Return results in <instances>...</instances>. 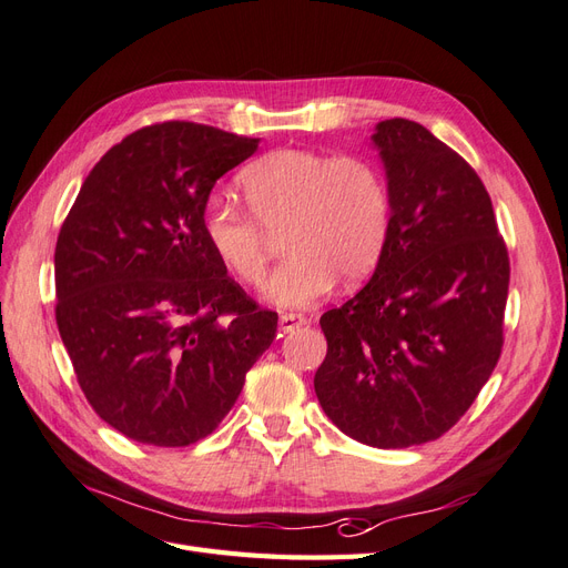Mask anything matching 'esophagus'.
I'll return each mask as SVG.
<instances>
[{
	"label": "esophagus",
	"mask_w": 568,
	"mask_h": 568,
	"mask_svg": "<svg viewBox=\"0 0 568 568\" xmlns=\"http://www.w3.org/2000/svg\"><path fill=\"white\" fill-rule=\"evenodd\" d=\"M303 324H307V320H305L303 315H298V313H284V315L280 317V329H282L284 334L298 329V326H303Z\"/></svg>",
	"instance_id": "obj_1"
}]
</instances>
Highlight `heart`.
I'll return each mask as SVG.
<instances>
[{"label": "heart", "instance_id": "1", "mask_svg": "<svg viewBox=\"0 0 568 568\" xmlns=\"http://www.w3.org/2000/svg\"><path fill=\"white\" fill-rule=\"evenodd\" d=\"M248 210L213 194L201 230L236 282L261 284L270 261V234L284 233L286 261L263 294L280 307H307L336 286L365 280L379 263L388 236V189L369 161L322 151L277 149L239 178Z\"/></svg>", "mask_w": 568, "mask_h": 568}]
</instances>
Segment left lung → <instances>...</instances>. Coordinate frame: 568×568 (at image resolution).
Segmentation results:
<instances>
[{"instance_id": "8db88e82", "label": "left lung", "mask_w": 568, "mask_h": 568, "mask_svg": "<svg viewBox=\"0 0 568 568\" xmlns=\"http://www.w3.org/2000/svg\"><path fill=\"white\" fill-rule=\"evenodd\" d=\"M388 182V236L372 280L320 317L322 409L372 448L440 438L503 351L507 246L484 182L415 120L372 134Z\"/></svg>"}]
</instances>
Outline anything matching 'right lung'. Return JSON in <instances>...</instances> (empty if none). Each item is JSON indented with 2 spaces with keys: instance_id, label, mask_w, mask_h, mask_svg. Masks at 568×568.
Listing matches in <instances>:
<instances>
[{
  "instance_id": "obj_1",
  "label": "right lung",
  "mask_w": 568,
  "mask_h": 568,
  "mask_svg": "<svg viewBox=\"0 0 568 568\" xmlns=\"http://www.w3.org/2000/svg\"><path fill=\"white\" fill-rule=\"evenodd\" d=\"M211 125H149L111 146L59 232L57 324L78 384L123 436L182 448L225 419L277 332L205 244L215 182L257 149Z\"/></svg>"
}]
</instances>
